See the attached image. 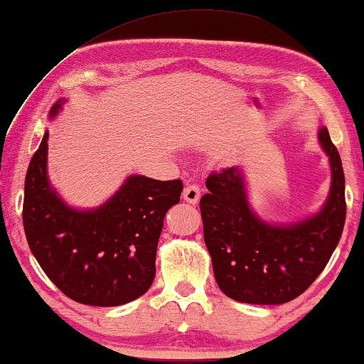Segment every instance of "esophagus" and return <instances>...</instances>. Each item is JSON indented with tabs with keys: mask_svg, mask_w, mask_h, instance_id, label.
I'll list each match as a JSON object with an SVG mask.
<instances>
[{
	"mask_svg": "<svg viewBox=\"0 0 364 364\" xmlns=\"http://www.w3.org/2000/svg\"><path fill=\"white\" fill-rule=\"evenodd\" d=\"M199 198H200V188H199L198 183H191V184H188L186 188H184L183 199L186 200V203L198 204Z\"/></svg>",
	"mask_w": 364,
	"mask_h": 364,
	"instance_id": "esophagus-1",
	"label": "esophagus"
}]
</instances>
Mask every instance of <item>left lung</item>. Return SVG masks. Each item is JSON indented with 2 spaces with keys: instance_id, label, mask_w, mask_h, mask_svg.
Wrapping results in <instances>:
<instances>
[{
  "instance_id": "1",
  "label": "left lung",
  "mask_w": 364,
  "mask_h": 364,
  "mask_svg": "<svg viewBox=\"0 0 364 364\" xmlns=\"http://www.w3.org/2000/svg\"><path fill=\"white\" fill-rule=\"evenodd\" d=\"M321 146L331 159L332 188L317 215L288 227H270L251 212L238 168L212 171L200 198L204 241L213 274L228 298L250 304H282L298 298L319 277L343 232L345 175L327 128Z\"/></svg>"
}]
</instances>
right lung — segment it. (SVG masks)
Returning <instances> with one entry per match:
<instances>
[{
	"label": "right lung",
	"instance_id": "1",
	"mask_svg": "<svg viewBox=\"0 0 364 364\" xmlns=\"http://www.w3.org/2000/svg\"><path fill=\"white\" fill-rule=\"evenodd\" d=\"M51 108V117L60 109ZM48 132L28 164L22 222L28 247L48 279L74 301L119 306L142 296L155 277L166 210L180 203L181 180L131 176L95 210L68 207L47 180Z\"/></svg>",
	"mask_w": 364,
	"mask_h": 364
}]
</instances>
